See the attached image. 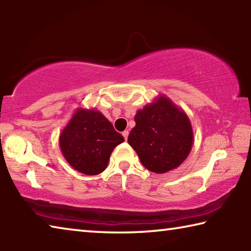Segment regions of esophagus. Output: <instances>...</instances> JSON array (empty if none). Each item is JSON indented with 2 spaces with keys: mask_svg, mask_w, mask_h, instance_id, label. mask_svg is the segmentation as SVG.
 Segmentation results:
<instances>
[{
  "mask_svg": "<svg viewBox=\"0 0 251 251\" xmlns=\"http://www.w3.org/2000/svg\"><path fill=\"white\" fill-rule=\"evenodd\" d=\"M123 136H124V138L125 139H127V137H128V134H129V131L128 130H124V131H123Z\"/></svg>",
  "mask_w": 251,
  "mask_h": 251,
  "instance_id": "esophagus-1",
  "label": "esophagus"
}]
</instances>
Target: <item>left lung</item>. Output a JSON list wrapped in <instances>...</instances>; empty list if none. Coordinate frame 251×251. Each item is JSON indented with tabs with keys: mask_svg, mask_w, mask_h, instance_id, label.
I'll list each match as a JSON object with an SVG mask.
<instances>
[{
	"mask_svg": "<svg viewBox=\"0 0 251 251\" xmlns=\"http://www.w3.org/2000/svg\"><path fill=\"white\" fill-rule=\"evenodd\" d=\"M135 123L127 141L148 171L171 172L188 157L194 142L192 123L166 95L138 109Z\"/></svg>",
	"mask_w": 251,
	"mask_h": 251,
	"instance_id": "left-lung-1",
	"label": "left lung"
}]
</instances>
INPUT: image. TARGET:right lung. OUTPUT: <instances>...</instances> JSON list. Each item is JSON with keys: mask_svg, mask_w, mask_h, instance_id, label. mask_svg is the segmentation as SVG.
<instances>
[{"mask_svg": "<svg viewBox=\"0 0 251 251\" xmlns=\"http://www.w3.org/2000/svg\"><path fill=\"white\" fill-rule=\"evenodd\" d=\"M124 137L100 110L78 107L59 134V148L75 171L99 175L107 167L110 154Z\"/></svg>", "mask_w": 251, "mask_h": 251, "instance_id": "add662e5", "label": "right lung"}]
</instances>
